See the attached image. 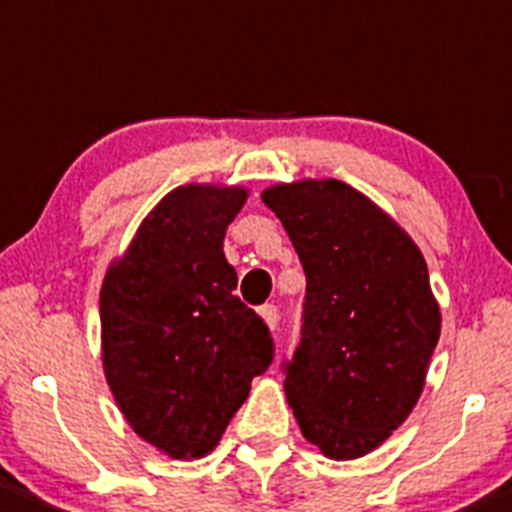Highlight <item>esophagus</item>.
<instances>
[{
  "mask_svg": "<svg viewBox=\"0 0 512 512\" xmlns=\"http://www.w3.org/2000/svg\"><path fill=\"white\" fill-rule=\"evenodd\" d=\"M260 315H262V321H265L267 326H270V331H275V328H278L280 313H278V308H275V305H272V303L262 305V308H260Z\"/></svg>",
  "mask_w": 512,
  "mask_h": 512,
  "instance_id": "1",
  "label": "esophagus"
}]
</instances>
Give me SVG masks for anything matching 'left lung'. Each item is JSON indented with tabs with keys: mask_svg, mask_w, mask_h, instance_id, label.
Listing matches in <instances>:
<instances>
[{
	"mask_svg": "<svg viewBox=\"0 0 512 512\" xmlns=\"http://www.w3.org/2000/svg\"><path fill=\"white\" fill-rule=\"evenodd\" d=\"M305 270L303 331L285 361L300 432L331 460L369 455L424 389L439 305L422 252L394 219L338 179L262 191Z\"/></svg>",
	"mask_w": 512,
	"mask_h": 512,
	"instance_id": "1",
	"label": "left lung"
}]
</instances>
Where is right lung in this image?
Segmentation results:
<instances>
[{"instance_id":"right-lung-1","label":"right lung","mask_w":512,"mask_h":512,"mask_svg":"<svg viewBox=\"0 0 512 512\" xmlns=\"http://www.w3.org/2000/svg\"><path fill=\"white\" fill-rule=\"evenodd\" d=\"M247 191L186 184L138 227L100 290L103 369L138 437L174 460L209 455L275 356L237 295L224 232Z\"/></svg>"}]
</instances>
